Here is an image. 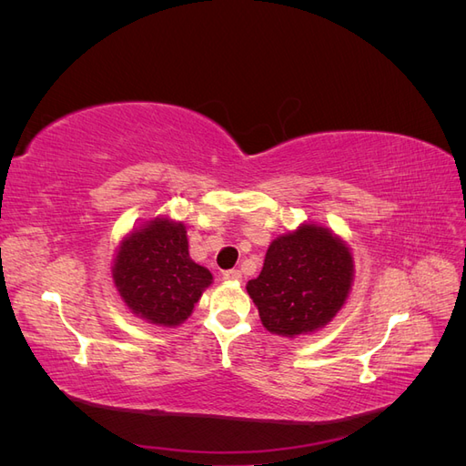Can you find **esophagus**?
Segmentation results:
<instances>
[{
    "label": "esophagus",
    "instance_id": "1",
    "mask_svg": "<svg viewBox=\"0 0 466 466\" xmlns=\"http://www.w3.org/2000/svg\"><path fill=\"white\" fill-rule=\"evenodd\" d=\"M241 278H243V276H241V272H238V270H228V272H223V279H228V281H238Z\"/></svg>",
    "mask_w": 466,
    "mask_h": 466
}]
</instances>
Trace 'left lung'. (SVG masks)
Listing matches in <instances>:
<instances>
[{
	"mask_svg": "<svg viewBox=\"0 0 466 466\" xmlns=\"http://www.w3.org/2000/svg\"><path fill=\"white\" fill-rule=\"evenodd\" d=\"M351 281L354 257L346 241L320 225L303 223L274 238L247 291L268 332L295 338L327 327L344 307Z\"/></svg>",
	"mask_w": 466,
	"mask_h": 466,
	"instance_id": "left-lung-1",
	"label": "left lung"
}]
</instances>
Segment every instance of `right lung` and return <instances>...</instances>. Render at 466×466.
Wrapping results in <instances>:
<instances>
[{
    "label": "right lung",
    "mask_w": 466,
    "mask_h": 466,
    "mask_svg": "<svg viewBox=\"0 0 466 466\" xmlns=\"http://www.w3.org/2000/svg\"><path fill=\"white\" fill-rule=\"evenodd\" d=\"M112 279L136 317L171 329L192 315L214 276L190 258L185 225L155 218L122 238Z\"/></svg>",
    "instance_id": "add662e5"
}]
</instances>
